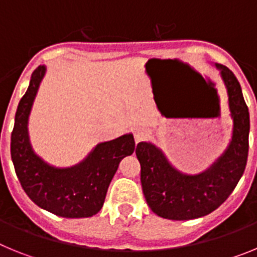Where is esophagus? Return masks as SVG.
Masks as SVG:
<instances>
[{
    "instance_id": "1",
    "label": "esophagus",
    "mask_w": 257,
    "mask_h": 257,
    "mask_svg": "<svg viewBox=\"0 0 257 257\" xmlns=\"http://www.w3.org/2000/svg\"><path fill=\"white\" fill-rule=\"evenodd\" d=\"M148 136H149L148 130H145V128H143V127H136L135 131H134V138H135L136 144L143 142V140H145Z\"/></svg>"
}]
</instances>
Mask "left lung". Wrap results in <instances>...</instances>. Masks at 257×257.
Segmentation results:
<instances>
[{"label":"left lung","instance_id":"left-lung-1","mask_svg":"<svg viewBox=\"0 0 257 257\" xmlns=\"http://www.w3.org/2000/svg\"><path fill=\"white\" fill-rule=\"evenodd\" d=\"M226 87L233 118V135L226 151L210 169L198 175L181 174L151 143H139L136 157L142 166V188L156 215L169 220L206 216L226 201L246 169L249 114L238 79L225 65L216 64Z\"/></svg>","mask_w":257,"mask_h":257}]
</instances>
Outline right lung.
<instances>
[{
	"label": "right lung",
	"instance_id": "1",
	"mask_svg": "<svg viewBox=\"0 0 257 257\" xmlns=\"http://www.w3.org/2000/svg\"><path fill=\"white\" fill-rule=\"evenodd\" d=\"M44 65L32 73L28 90L19 101L11 133V160L22 188L41 208L61 217H90L101 210L109 184L118 165L135 151L131 134L100 143L78 165L56 169L33 152L28 136V117L40 83Z\"/></svg>",
	"mask_w": 257,
	"mask_h": 257
}]
</instances>
